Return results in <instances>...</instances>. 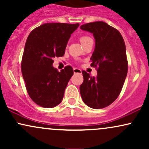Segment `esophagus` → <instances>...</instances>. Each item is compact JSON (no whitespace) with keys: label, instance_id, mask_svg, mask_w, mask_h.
<instances>
[{"label":"esophagus","instance_id":"obj_1","mask_svg":"<svg viewBox=\"0 0 149 149\" xmlns=\"http://www.w3.org/2000/svg\"><path fill=\"white\" fill-rule=\"evenodd\" d=\"M73 72H74V73H81L82 71L79 69H77V68H74L73 69Z\"/></svg>","mask_w":149,"mask_h":149}]
</instances>
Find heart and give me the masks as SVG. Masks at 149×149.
<instances>
[{"mask_svg": "<svg viewBox=\"0 0 149 149\" xmlns=\"http://www.w3.org/2000/svg\"><path fill=\"white\" fill-rule=\"evenodd\" d=\"M89 38H89L88 36H82V37H80V42H81L82 44H83V42H84L85 41H86V40H88V39H89Z\"/></svg>", "mask_w": 149, "mask_h": 149, "instance_id": "heart-1", "label": "heart"}]
</instances>
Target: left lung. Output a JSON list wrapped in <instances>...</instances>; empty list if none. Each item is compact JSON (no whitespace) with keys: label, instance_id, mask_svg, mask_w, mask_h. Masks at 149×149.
I'll use <instances>...</instances> for the list:
<instances>
[{"label":"left lung","instance_id":"left-lung-1","mask_svg":"<svg viewBox=\"0 0 149 149\" xmlns=\"http://www.w3.org/2000/svg\"><path fill=\"white\" fill-rule=\"evenodd\" d=\"M80 29L93 34L95 47L90 60L92 66L98 67L96 77L82 71L84 80L80 95L89 107L103 109L118 98L127 76L125 45L120 33L106 22L85 24Z\"/></svg>","mask_w":149,"mask_h":149}]
</instances>
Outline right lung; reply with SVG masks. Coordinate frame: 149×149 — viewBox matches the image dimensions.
<instances>
[{"mask_svg": "<svg viewBox=\"0 0 149 149\" xmlns=\"http://www.w3.org/2000/svg\"><path fill=\"white\" fill-rule=\"evenodd\" d=\"M79 24L47 23L31 32L22 60V72L29 95L38 105L53 108L63 100L73 74L66 66L60 72L53 67V58L62 57L71 35Z\"/></svg>", "mask_w": 149, "mask_h": 149, "instance_id": "1", "label": "right lung"}]
</instances>
